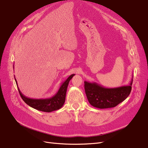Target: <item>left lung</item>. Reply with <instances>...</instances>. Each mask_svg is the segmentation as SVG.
I'll list each match as a JSON object with an SVG mask.
<instances>
[{"mask_svg":"<svg viewBox=\"0 0 148 148\" xmlns=\"http://www.w3.org/2000/svg\"><path fill=\"white\" fill-rule=\"evenodd\" d=\"M133 76L128 86L107 88L95 82H84V90L89 103L97 108L114 107L125 100L130 95Z\"/></svg>","mask_w":148,"mask_h":148,"instance_id":"obj_1","label":"left lung"}]
</instances>
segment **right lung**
<instances>
[{"label": "right lung", "mask_w": 148, "mask_h": 148, "mask_svg": "<svg viewBox=\"0 0 148 148\" xmlns=\"http://www.w3.org/2000/svg\"><path fill=\"white\" fill-rule=\"evenodd\" d=\"M74 75L75 74H71L65 82L62 83L56 94L53 97L49 98L33 99L27 98L22 94L18 87L17 88L21 98L27 105L38 110L44 112H51L53 111L60 109L64 106L65 101L68 85L69 81L71 80ZM15 80L16 82L17 86H18L16 79H15Z\"/></svg>", "instance_id": "add662e5"}]
</instances>
